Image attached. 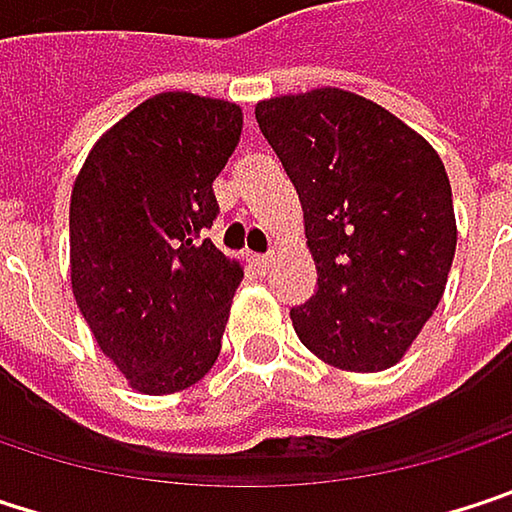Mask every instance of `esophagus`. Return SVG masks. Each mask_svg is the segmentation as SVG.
<instances>
[{
  "mask_svg": "<svg viewBox=\"0 0 512 512\" xmlns=\"http://www.w3.org/2000/svg\"><path fill=\"white\" fill-rule=\"evenodd\" d=\"M252 260H255V266L260 269V272H266V269H269V266L275 263V257H272V255H255Z\"/></svg>",
  "mask_w": 512,
  "mask_h": 512,
  "instance_id": "34e87169",
  "label": "esophagus"
}]
</instances>
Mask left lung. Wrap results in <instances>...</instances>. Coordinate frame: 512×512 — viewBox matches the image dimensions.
Listing matches in <instances>:
<instances>
[{"mask_svg": "<svg viewBox=\"0 0 512 512\" xmlns=\"http://www.w3.org/2000/svg\"><path fill=\"white\" fill-rule=\"evenodd\" d=\"M255 118L296 186L317 263V293L290 311L299 341L341 370L397 364L457 252L442 159L388 109L341 88L263 100Z\"/></svg>", "mask_w": 512, "mask_h": 512, "instance_id": "8db88e82", "label": "left lung"}]
</instances>
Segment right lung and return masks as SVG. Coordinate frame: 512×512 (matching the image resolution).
Instances as JSON below:
<instances>
[{"label": "right lung", "mask_w": 512, "mask_h": 512, "mask_svg": "<svg viewBox=\"0 0 512 512\" xmlns=\"http://www.w3.org/2000/svg\"><path fill=\"white\" fill-rule=\"evenodd\" d=\"M243 130L237 103L156 94L88 154L70 195V284L97 347L133 388L174 394L219 358L243 266L204 231Z\"/></svg>", "instance_id": "add662e5"}]
</instances>
